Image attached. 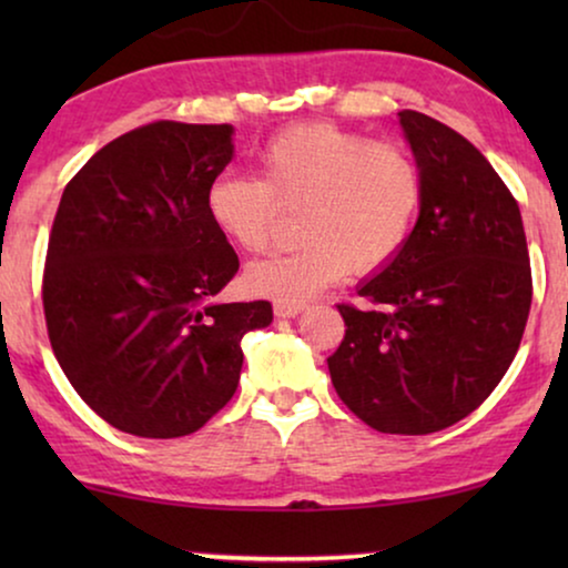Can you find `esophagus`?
Listing matches in <instances>:
<instances>
[{"instance_id": "esophagus-1", "label": "esophagus", "mask_w": 568, "mask_h": 568, "mask_svg": "<svg viewBox=\"0 0 568 568\" xmlns=\"http://www.w3.org/2000/svg\"><path fill=\"white\" fill-rule=\"evenodd\" d=\"M302 310H305V302H286V300L274 302L276 317H294V315H300Z\"/></svg>"}]
</instances>
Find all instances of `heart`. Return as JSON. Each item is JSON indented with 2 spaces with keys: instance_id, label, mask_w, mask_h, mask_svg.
Wrapping results in <instances>:
<instances>
[{
  "instance_id": "b5f03b06",
  "label": "heart",
  "mask_w": 568,
  "mask_h": 568,
  "mask_svg": "<svg viewBox=\"0 0 568 568\" xmlns=\"http://www.w3.org/2000/svg\"><path fill=\"white\" fill-rule=\"evenodd\" d=\"M206 214L230 243L263 253L282 206H305V243L247 268L245 282L268 297L302 302L348 271L369 276L398 261L424 204L414 152L336 123H300L261 146V178L224 170L206 189Z\"/></svg>"
}]
</instances>
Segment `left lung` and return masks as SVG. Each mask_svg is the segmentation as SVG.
I'll return each mask as SVG.
<instances>
[{"mask_svg":"<svg viewBox=\"0 0 568 568\" xmlns=\"http://www.w3.org/2000/svg\"><path fill=\"white\" fill-rule=\"evenodd\" d=\"M400 126L424 204L398 261L359 286L328 356L338 398L385 434H432L473 414L507 375L532 302L517 199L468 139L418 111Z\"/></svg>","mask_w":568,"mask_h":568,"instance_id":"left-lung-1","label":"left lung"}]
</instances>
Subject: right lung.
I'll list each match as a JSON object with an SVG mask.
<instances>
[{
	"label": "right lung",
	"mask_w": 568,
	"mask_h": 568,
	"mask_svg": "<svg viewBox=\"0 0 568 568\" xmlns=\"http://www.w3.org/2000/svg\"><path fill=\"white\" fill-rule=\"evenodd\" d=\"M232 160L227 123L154 121L67 183L49 235L43 313L53 356L115 429L199 432L235 395L247 331L271 302H214L240 261L206 214Z\"/></svg>",
	"instance_id": "1"
}]
</instances>
